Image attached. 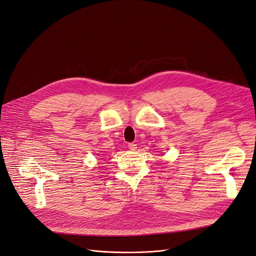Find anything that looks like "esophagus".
Wrapping results in <instances>:
<instances>
[{"label": "esophagus", "instance_id": "1", "mask_svg": "<svg viewBox=\"0 0 256 256\" xmlns=\"http://www.w3.org/2000/svg\"><path fill=\"white\" fill-rule=\"evenodd\" d=\"M128 148L130 150H135L136 148H137V146H136V144L135 143H128Z\"/></svg>", "mask_w": 256, "mask_h": 256}]
</instances>
